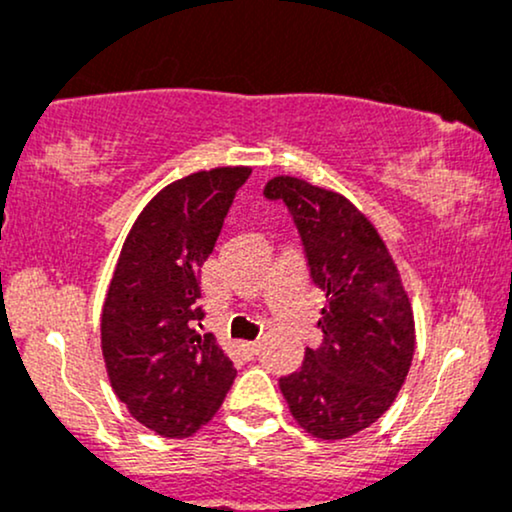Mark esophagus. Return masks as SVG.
Returning <instances> with one entry per match:
<instances>
[{
	"label": "esophagus",
	"instance_id": "1",
	"mask_svg": "<svg viewBox=\"0 0 512 512\" xmlns=\"http://www.w3.org/2000/svg\"><path fill=\"white\" fill-rule=\"evenodd\" d=\"M244 350L249 354H256L258 352V340H251V342H244Z\"/></svg>",
	"mask_w": 512,
	"mask_h": 512
}]
</instances>
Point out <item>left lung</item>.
Wrapping results in <instances>:
<instances>
[{
    "label": "left lung",
    "mask_w": 512,
    "mask_h": 512,
    "mask_svg": "<svg viewBox=\"0 0 512 512\" xmlns=\"http://www.w3.org/2000/svg\"><path fill=\"white\" fill-rule=\"evenodd\" d=\"M282 201L302 237L311 280L326 292L321 347L280 378L306 434L338 441L371 426L398 398L414 354L412 304L381 234L342 194L297 177L263 189Z\"/></svg>",
    "instance_id": "left-lung-1"
}]
</instances>
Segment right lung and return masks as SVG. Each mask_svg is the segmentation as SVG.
<instances>
[{"instance_id": "right-lung-1", "label": "right lung", "mask_w": 512, "mask_h": 512, "mask_svg": "<svg viewBox=\"0 0 512 512\" xmlns=\"http://www.w3.org/2000/svg\"><path fill=\"white\" fill-rule=\"evenodd\" d=\"M251 167H215L167 184L141 210L102 304V359L136 422L186 438L220 410L237 369L213 333H198V273L213 254Z\"/></svg>"}]
</instances>
